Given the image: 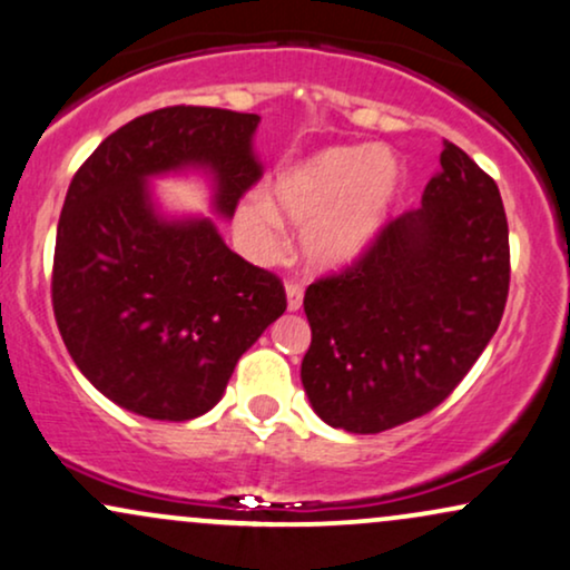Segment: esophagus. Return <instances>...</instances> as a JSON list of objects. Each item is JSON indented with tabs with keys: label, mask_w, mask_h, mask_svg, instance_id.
<instances>
[{
	"label": "esophagus",
	"mask_w": 570,
	"mask_h": 570,
	"mask_svg": "<svg viewBox=\"0 0 570 570\" xmlns=\"http://www.w3.org/2000/svg\"><path fill=\"white\" fill-rule=\"evenodd\" d=\"M285 293H287V309H291V312L301 309V304H304V285H301V283H287Z\"/></svg>",
	"instance_id": "1"
}]
</instances>
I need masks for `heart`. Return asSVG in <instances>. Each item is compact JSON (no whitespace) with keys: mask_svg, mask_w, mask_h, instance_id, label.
<instances>
[{"mask_svg":"<svg viewBox=\"0 0 570 570\" xmlns=\"http://www.w3.org/2000/svg\"><path fill=\"white\" fill-rule=\"evenodd\" d=\"M400 191V163L373 146H327L287 165L274 180V199L293 224H304V250L314 264H346L365 250ZM264 194H250L237 210L245 237L261 250H277L279 220Z\"/></svg>","mask_w":570,"mask_h":570,"instance_id":"heart-1","label":"heart"}]
</instances>
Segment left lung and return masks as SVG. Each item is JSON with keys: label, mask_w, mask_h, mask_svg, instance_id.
I'll use <instances>...</instances> for the list:
<instances>
[{"label": "left lung", "mask_w": 570, "mask_h": 570, "mask_svg": "<svg viewBox=\"0 0 570 570\" xmlns=\"http://www.w3.org/2000/svg\"><path fill=\"white\" fill-rule=\"evenodd\" d=\"M421 207L306 287L301 381L336 430L376 434L451 397L501 323L510 226L497 180L445 140Z\"/></svg>", "instance_id": "left-lung-1"}]
</instances>
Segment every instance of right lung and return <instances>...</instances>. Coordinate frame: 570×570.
<instances>
[{
  "label": "right lung",
  "instance_id": "obj_1",
  "mask_svg": "<svg viewBox=\"0 0 570 570\" xmlns=\"http://www.w3.org/2000/svg\"><path fill=\"white\" fill-rule=\"evenodd\" d=\"M258 114L167 106L111 132L73 173L52 256V312L87 381L127 411L189 421L218 403L234 365L285 312V285L224 245L213 220L167 224L146 178L216 173L234 216L256 186Z\"/></svg>",
  "mask_w": 570,
  "mask_h": 570
}]
</instances>
